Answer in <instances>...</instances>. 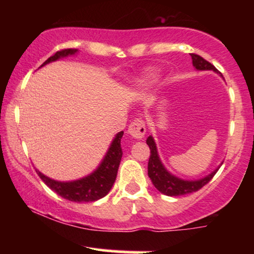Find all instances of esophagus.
Returning a JSON list of instances; mask_svg holds the SVG:
<instances>
[{
    "label": "esophagus",
    "mask_w": 254,
    "mask_h": 254,
    "mask_svg": "<svg viewBox=\"0 0 254 254\" xmlns=\"http://www.w3.org/2000/svg\"><path fill=\"white\" fill-rule=\"evenodd\" d=\"M145 133V123L142 119H136L130 124L127 129V135H130L132 138L141 139Z\"/></svg>",
    "instance_id": "obj_1"
}]
</instances>
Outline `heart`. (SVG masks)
Returning <instances> with one entry per match:
<instances>
[{"mask_svg":"<svg viewBox=\"0 0 254 254\" xmlns=\"http://www.w3.org/2000/svg\"><path fill=\"white\" fill-rule=\"evenodd\" d=\"M159 71L154 70V69H148V70H145L143 74H142L141 78H139V83H141L142 86H150V84L155 83L156 81L159 80Z\"/></svg>","mask_w":254,"mask_h":254,"instance_id":"1","label":"heart"}]
</instances>
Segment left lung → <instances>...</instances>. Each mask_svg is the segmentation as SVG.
<instances>
[{
    "label": "left lung",
    "instance_id": "8db88e82",
    "mask_svg": "<svg viewBox=\"0 0 254 254\" xmlns=\"http://www.w3.org/2000/svg\"><path fill=\"white\" fill-rule=\"evenodd\" d=\"M192 64L197 70H212L217 72V69L209 63L208 61L204 60L203 57L198 55L191 54ZM147 144L150 148V157L148 162V176H149L151 183L161 193L166 196H183V194L192 193L202 189L205 184H208L215 176V173L218 171L220 166L211 172L210 174L197 180H185L176 176L166 170V167L162 164L160 159L159 153H157L156 143L154 141V137L149 136L147 138Z\"/></svg>",
    "mask_w": 254,
    "mask_h": 254
}]
</instances>
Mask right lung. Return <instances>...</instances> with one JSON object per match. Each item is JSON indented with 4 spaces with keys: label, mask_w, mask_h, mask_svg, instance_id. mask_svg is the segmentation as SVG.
<instances>
[{
    "label": "right lung",
    "mask_w": 254,
    "mask_h": 254,
    "mask_svg": "<svg viewBox=\"0 0 254 254\" xmlns=\"http://www.w3.org/2000/svg\"><path fill=\"white\" fill-rule=\"evenodd\" d=\"M76 54V49H65V50L57 51L54 56L48 58L40 65V68L46 64L61 60V58L74 56ZM123 131H121L115 136L113 141L111 142L110 148L105 154L103 161L88 176L76 180H71V182H58V180L51 179V178L43 174L42 172L36 170L38 176L52 191H55L65 199L71 200V202L83 203L100 199L109 193L116 182L118 167L121 164L122 155H123L121 147V139L123 137Z\"/></svg>",
    "instance_id": "obj_1"
}]
</instances>
